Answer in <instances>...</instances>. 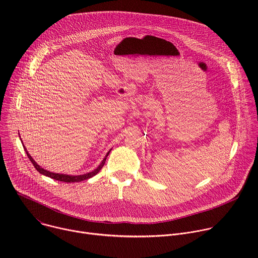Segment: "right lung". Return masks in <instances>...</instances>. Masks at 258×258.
Returning a JSON list of instances; mask_svg holds the SVG:
<instances>
[{
	"label": "right lung",
	"mask_w": 258,
	"mask_h": 258,
	"mask_svg": "<svg viewBox=\"0 0 258 258\" xmlns=\"http://www.w3.org/2000/svg\"><path fill=\"white\" fill-rule=\"evenodd\" d=\"M18 135H19V134H18ZM20 140H21V139H20ZM21 142H22V141H21ZM23 148H24V150H25V152H26V154H27V157L29 158V160L31 161V163L33 164V166L35 167V169L38 170L40 173H42V174H44V175H46V176H49V177H51V178H54V179H56V180L65 181V182H79V181H82V180L89 179V178L93 177L94 175H96V174L101 170V168L104 166L105 161H106V158H107V156L109 155L110 151H111V149H110V150L107 152V154L105 155L104 159L101 161V163L98 165V167L95 168L94 170H92V171H90V172H87V173H84V174L71 175V174H64V173H56V172H52V171H49V170L44 169L43 167H41L38 163H36V162L33 160V158L29 155V153L27 152V150H26V148L24 147V145H23Z\"/></svg>",
	"instance_id": "obj_1"
}]
</instances>
